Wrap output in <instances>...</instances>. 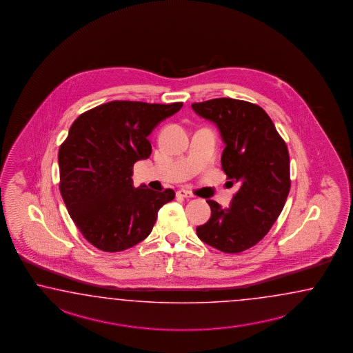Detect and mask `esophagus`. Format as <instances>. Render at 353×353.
I'll use <instances>...</instances> for the list:
<instances>
[{
  "label": "esophagus",
  "mask_w": 353,
  "mask_h": 353,
  "mask_svg": "<svg viewBox=\"0 0 353 353\" xmlns=\"http://www.w3.org/2000/svg\"><path fill=\"white\" fill-rule=\"evenodd\" d=\"M176 195L179 196V198H192L194 195L190 192V191H188V190H179L177 192H176Z\"/></svg>",
  "instance_id": "1"
}]
</instances>
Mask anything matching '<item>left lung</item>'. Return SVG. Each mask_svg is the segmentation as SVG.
Masks as SVG:
<instances>
[{"label":"left lung","instance_id":"8db88e82","mask_svg":"<svg viewBox=\"0 0 353 353\" xmlns=\"http://www.w3.org/2000/svg\"><path fill=\"white\" fill-rule=\"evenodd\" d=\"M191 107L219 129L227 183L240 186L230 208L207 200L212 215L196 227L198 237L225 254L242 252L269 232L283 209L291 188L288 149L258 104L216 98Z\"/></svg>","mask_w":353,"mask_h":353}]
</instances>
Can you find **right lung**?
<instances>
[{
	"mask_svg": "<svg viewBox=\"0 0 353 353\" xmlns=\"http://www.w3.org/2000/svg\"><path fill=\"white\" fill-rule=\"evenodd\" d=\"M171 104L112 101L81 113L59 152L60 191L71 219L97 249L119 252L152 232L158 210L174 199L132 185V167L152 154L148 137L179 112Z\"/></svg>",
	"mask_w": 353,
	"mask_h": 353,
	"instance_id": "obj_1",
	"label": "right lung"
}]
</instances>
